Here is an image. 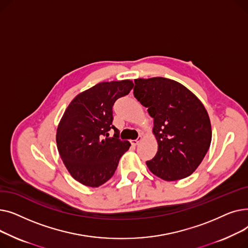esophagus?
Returning a JSON list of instances; mask_svg holds the SVG:
<instances>
[{
    "label": "esophagus",
    "mask_w": 248,
    "mask_h": 248,
    "mask_svg": "<svg viewBox=\"0 0 248 248\" xmlns=\"http://www.w3.org/2000/svg\"><path fill=\"white\" fill-rule=\"evenodd\" d=\"M140 140H141V136H140V137H139L137 140H131L132 145H133V146H137V145L139 144V142L140 141Z\"/></svg>",
    "instance_id": "34e87169"
}]
</instances>
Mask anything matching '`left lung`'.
<instances>
[{
	"instance_id": "8db88e82",
	"label": "left lung",
	"mask_w": 248,
	"mask_h": 248,
	"mask_svg": "<svg viewBox=\"0 0 248 248\" xmlns=\"http://www.w3.org/2000/svg\"><path fill=\"white\" fill-rule=\"evenodd\" d=\"M134 95L154 119L158 152L147 161L165 181L189 177L211 144V124L202 102L181 83L164 77L135 80Z\"/></svg>"
}]
</instances>
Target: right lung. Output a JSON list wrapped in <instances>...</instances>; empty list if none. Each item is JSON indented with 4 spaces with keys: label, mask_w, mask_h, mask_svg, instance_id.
I'll list each match as a JSON object with an SVG mask.
<instances>
[{
    "label": "right lung",
    "mask_w": 248,
    "mask_h": 248,
    "mask_svg": "<svg viewBox=\"0 0 248 248\" xmlns=\"http://www.w3.org/2000/svg\"><path fill=\"white\" fill-rule=\"evenodd\" d=\"M133 88L131 80L100 82L78 94L65 110L57 128V148L65 167L79 183L88 187L106 183L131 147L112 124V107ZM110 129L113 137H109Z\"/></svg>",
    "instance_id": "right-lung-1"
}]
</instances>
